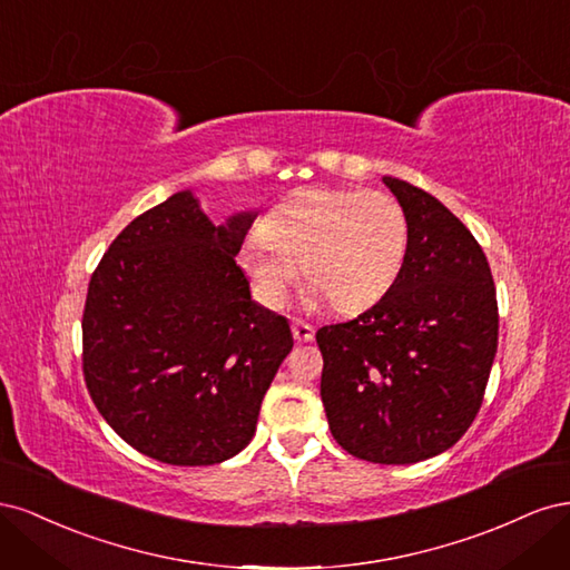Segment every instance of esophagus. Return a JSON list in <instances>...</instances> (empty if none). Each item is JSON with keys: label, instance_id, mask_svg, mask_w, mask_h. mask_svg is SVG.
Returning a JSON list of instances; mask_svg holds the SVG:
<instances>
[{"label": "esophagus", "instance_id": "34e87169", "mask_svg": "<svg viewBox=\"0 0 570 570\" xmlns=\"http://www.w3.org/2000/svg\"><path fill=\"white\" fill-rule=\"evenodd\" d=\"M292 335H295L297 342H312L314 340V327L295 318V321H292Z\"/></svg>", "mask_w": 570, "mask_h": 570}]
</instances>
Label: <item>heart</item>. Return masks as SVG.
I'll use <instances>...</instances> for the list:
<instances>
[{"label":"heart","mask_w":570,"mask_h":570,"mask_svg":"<svg viewBox=\"0 0 570 570\" xmlns=\"http://www.w3.org/2000/svg\"><path fill=\"white\" fill-rule=\"evenodd\" d=\"M409 247V223L394 197L377 189H299L239 247V266L271 308L289 299L302 271L316 299L342 314L373 306L394 285ZM305 268H301V264Z\"/></svg>","instance_id":"obj_1"}]
</instances>
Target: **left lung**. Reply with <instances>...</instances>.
Instances as JSON below:
<instances>
[{
	"label": "left lung",
	"instance_id": "8db88e82",
	"mask_svg": "<svg viewBox=\"0 0 570 570\" xmlns=\"http://www.w3.org/2000/svg\"><path fill=\"white\" fill-rule=\"evenodd\" d=\"M383 183L409 223L394 285L350 323L316 333L321 400L344 452L371 463H419L473 423L497 354V295L471 230L400 178Z\"/></svg>",
	"mask_w": 570,
	"mask_h": 570
}]
</instances>
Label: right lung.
I'll use <instances>...</instances> for the list:
<instances>
[{"mask_svg":"<svg viewBox=\"0 0 570 570\" xmlns=\"http://www.w3.org/2000/svg\"><path fill=\"white\" fill-rule=\"evenodd\" d=\"M254 218L216 226L183 189L126 226L92 275L85 383L116 435L149 459L212 465L243 452L295 344L235 264Z\"/></svg>","mask_w":570,"mask_h":570,"instance_id":"add662e5","label":"right lung"}]
</instances>
